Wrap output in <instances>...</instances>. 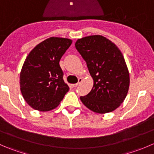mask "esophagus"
I'll list each match as a JSON object with an SVG mask.
<instances>
[{"instance_id": "1", "label": "esophagus", "mask_w": 154, "mask_h": 154, "mask_svg": "<svg viewBox=\"0 0 154 154\" xmlns=\"http://www.w3.org/2000/svg\"><path fill=\"white\" fill-rule=\"evenodd\" d=\"M82 82H83V79H82V78H79L78 83H75V84H72V87H74V88H75V87L78 86L79 84H80V83H81Z\"/></svg>"}]
</instances>
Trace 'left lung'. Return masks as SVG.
Here are the masks:
<instances>
[{"label":"left lung","instance_id":"left-lung-1","mask_svg":"<svg viewBox=\"0 0 154 154\" xmlns=\"http://www.w3.org/2000/svg\"><path fill=\"white\" fill-rule=\"evenodd\" d=\"M75 47L94 81L90 92L80 97L82 103L96 113L114 111L123 103L130 86V74L122 53L100 35L79 38Z\"/></svg>","mask_w":154,"mask_h":154}]
</instances>
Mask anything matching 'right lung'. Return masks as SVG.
<instances>
[{"label":"right lung","instance_id":"add662e5","mask_svg":"<svg viewBox=\"0 0 154 154\" xmlns=\"http://www.w3.org/2000/svg\"><path fill=\"white\" fill-rule=\"evenodd\" d=\"M71 43L69 38L51 37L27 55L20 73V89L27 104L34 109H54L69 90L59 63Z\"/></svg>","mask_w":154,"mask_h":154}]
</instances>
